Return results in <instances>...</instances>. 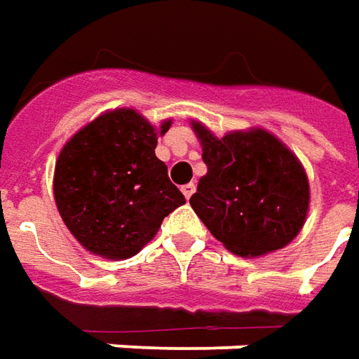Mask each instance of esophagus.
Segmentation results:
<instances>
[{
    "mask_svg": "<svg viewBox=\"0 0 359 359\" xmlns=\"http://www.w3.org/2000/svg\"><path fill=\"white\" fill-rule=\"evenodd\" d=\"M182 191H184L185 199H189V197L196 194V184H185L184 187H182Z\"/></svg>",
    "mask_w": 359,
    "mask_h": 359,
    "instance_id": "esophagus-1",
    "label": "esophagus"
}]
</instances>
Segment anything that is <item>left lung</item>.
I'll list each match as a JSON object with an SVG mask.
<instances>
[{
	"label": "left lung",
	"mask_w": 359,
	"mask_h": 359,
	"mask_svg": "<svg viewBox=\"0 0 359 359\" xmlns=\"http://www.w3.org/2000/svg\"><path fill=\"white\" fill-rule=\"evenodd\" d=\"M208 174L189 203L211 235L239 257H263L297 237L309 213L302 163L263 128L213 136L191 120Z\"/></svg>",
	"instance_id": "8db88e82"
}]
</instances>
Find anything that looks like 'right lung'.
Returning <instances> with one entry per match:
<instances>
[{
  "mask_svg": "<svg viewBox=\"0 0 359 359\" xmlns=\"http://www.w3.org/2000/svg\"><path fill=\"white\" fill-rule=\"evenodd\" d=\"M160 128L140 112H104L62 146L55 163L53 194L67 229L93 255L110 261L130 259L150 243L184 194L156 158Z\"/></svg>",
  "mask_w": 359,
  "mask_h": 359,
  "instance_id": "obj_1",
  "label": "right lung"
}]
</instances>
